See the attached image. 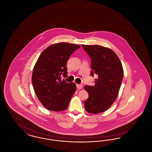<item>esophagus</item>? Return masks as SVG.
<instances>
[{
  "mask_svg": "<svg viewBox=\"0 0 152 152\" xmlns=\"http://www.w3.org/2000/svg\"><path fill=\"white\" fill-rule=\"evenodd\" d=\"M76 87H77V89H81L83 88V85L82 84H77L76 85Z\"/></svg>",
  "mask_w": 152,
  "mask_h": 152,
  "instance_id": "1",
  "label": "esophagus"
}]
</instances>
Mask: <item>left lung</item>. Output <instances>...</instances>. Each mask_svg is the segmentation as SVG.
<instances>
[{"label": "left lung", "instance_id": "8db88e82", "mask_svg": "<svg viewBox=\"0 0 152 152\" xmlns=\"http://www.w3.org/2000/svg\"><path fill=\"white\" fill-rule=\"evenodd\" d=\"M91 58V75L98 76L94 86H86L89 94L84 101L86 111L97 114L108 110L115 101L124 76L123 66L115 52L98 45H82Z\"/></svg>", "mask_w": 152, "mask_h": 152}]
</instances>
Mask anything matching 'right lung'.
<instances>
[{"label": "right lung", "mask_w": 152, "mask_h": 152, "mask_svg": "<svg viewBox=\"0 0 152 152\" xmlns=\"http://www.w3.org/2000/svg\"><path fill=\"white\" fill-rule=\"evenodd\" d=\"M80 45L68 43L53 44L40 54L34 67L32 83L36 96L45 108L64 110L76 91V84L61 79L67 76L66 61Z\"/></svg>", "instance_id": "obj_1"}]
</instances>
